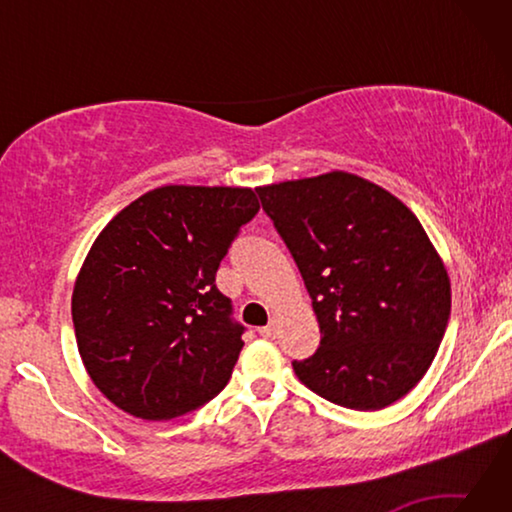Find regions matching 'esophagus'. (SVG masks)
<instances>
[{
  "mask_svg": "<svg viewBox=\"0 0 512 512\" xmlns=\"http://www.w3.org/2000/svg\"><path fill=\"white\" fill-rule=\"evenodd\" d=\"M259 334H262L264 339H275V334H277V318H271V323L259 329Z\"/></svg>",
  "mask_w": 512,
  "mask_h": 512,
  "instance_id": "34e87169",
  "label": "esophagus"
}]
</instances>
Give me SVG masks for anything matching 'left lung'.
<instances>
[{"instance_id": "1", "label": "left lung", "mask_w": 512, "mask_h": 512, "mask_svg": "<svg viewBox=\"0 0 512 512\" xmlns=\"http://www.w3.org/2000/svg\"><path fill=\"white\" fill-rule=\"evenodd\" d=\"M257 192L320 327L314 357L293 361L298 379L354 411L400 400L429 370L452 311L447 268L418 216L348 171Z\"/></svg>"}]
</instances>
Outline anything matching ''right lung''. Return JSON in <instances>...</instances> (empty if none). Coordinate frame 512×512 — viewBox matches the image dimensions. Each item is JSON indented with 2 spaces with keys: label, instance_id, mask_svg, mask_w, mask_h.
<instances>
[{
  "label": "right lung",
  "instance_id": "1",
  "mask_svg": "<svg viewBox=\"0 0 512 512\" xmlns=\"http://www.w3.org/2000/svg\"><path fill=\"white\" fill-rule=\"evenodd\" d=\"M259 210L250 187L164 185L94 239L72 293L76 345L121 411L171 420L223 391L244 348L216 271Z\"/></svg>",
  "mask_w": 512,
  "mask_h": 512
}]
</instances>
